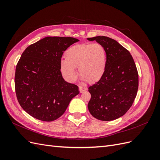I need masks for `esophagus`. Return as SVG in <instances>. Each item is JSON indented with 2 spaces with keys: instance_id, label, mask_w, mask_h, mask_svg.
<instances>
[{
  "instance_id": "obj_1",
  "label": "esophagus",
  "mask_w": 160,
  "mask_h": 160,
  "mask_svg": "<svg viewBox=\"0 0 160 160\" xmlns=\"http://www.w3.org/2000/svg\"><path fill=\"white\" fill-rule=\"evenodd\" d=\"M79 89L80 93H84V92L87 90L86 88H83V87H81V86L79 87Z\"/></svg>"
}]
</instances>
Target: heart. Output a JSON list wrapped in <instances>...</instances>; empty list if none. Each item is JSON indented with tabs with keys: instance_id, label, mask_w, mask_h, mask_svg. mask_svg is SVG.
<instances>
[{
	"instance_id": "1",
	"label": "heart",
	"mask_w": 160,
	"mask_h": 160,
	"mask_svg": "<svg viewBox=\"0 0 160 160\" xmlns=\"http://www.w3.org/2000/svg\"><path fill=\"white\" fill-rule=\"evenodd\" d=\"M65 59L60 61V69L65 78L73 82L77 77L78 67L83 81L95 83L101 79L107 66V53L105 47L98 42L81 43L69 48Z\"/></svg>"
}]
</instances>
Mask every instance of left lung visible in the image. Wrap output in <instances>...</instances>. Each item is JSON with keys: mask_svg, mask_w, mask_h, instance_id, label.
Instances as JSON below:
<instances>
[{"mask_svg": "<svg viewBox=\"0 0 160 160\" xmlns=\"http://www.w3.org/2000/svg\"><path fill=\"white\" fill-rule=\"evenodd\" d=\"M102 45L107 53L103 76L90 86V113L101 121H112L123 116L132 107L138 89V73L130 52L115 40L105 36L88 38Z\"/></svg>", "mask_w": 160, "mask_h": 160, "instance_id": "1", "label": "left lung"}]
</instances>
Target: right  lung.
Wrapping results in <instances>:
<instances>
[{"mask_svg":"<svg viewBox=\"0 0 160 160\" xmlns=\"http://www.w3.org/2000/svg\"><path fill=\"white\" fill-rule=\"evenodd\" d=\"M79 41L47 37L22 52L14 77L16 95L21 108L34 118L43 122L58 119L79 94L78 87L65 81L60 69L62 53Z\"/></svg>","mask_w":160,"mask_h":160,"instance_id":"obj_1","label":"right lung"}]
</instances>
